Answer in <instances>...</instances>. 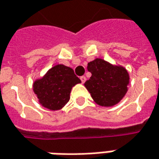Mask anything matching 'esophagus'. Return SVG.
<instances>
[{
    "instance_id": "1",
    "label": "esophagus",
    "mask_w": 159,
    "mask_h": 159,
    "mask_svg": "<svg viewBox=\"0 0 159 159\" xmlns=\"http://www.w3.org/2000/svg\"><path fill=\"white\" fill-rule=\"evenodd\" d=\"M80 80H81V82L84 84V83H85V81H86V77H85L84 75H82V76H80Z\"/></svg>"
}]
</instances>
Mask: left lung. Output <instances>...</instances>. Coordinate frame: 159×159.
Masks as SVG:
<instances>
[{"label": "left lung", "mask_w": 159, "mask_h": 159, "mask_svg": "<svg viewBox=\"0 0 159 159\" xmlns=\"http://www.w3.org/2000/svg\"><path fill=\"white\" fill-rule=\"evenodd\" d=\"M87 69L91 76L84 85L98 104L112 106L125 97L129 78L128 72L123 67L96 59L89 62Z\"/></svg>", "instance_id": "left-lung-1"}]
</instances>
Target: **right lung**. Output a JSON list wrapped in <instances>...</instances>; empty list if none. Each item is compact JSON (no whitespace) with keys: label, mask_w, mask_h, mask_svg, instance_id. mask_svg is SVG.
<instances>
[{"label":"right lung","mask_w":159,"mask_h":159,"mask_svg":"<svg viewBox=\"0 0 159 159\" xmlns=\"http://www.w3.org/2000/svg\"><path fill=\"white\" fill-rule=\"evenodd\" d=\"M81 80L74 70L64 65H57L42 79L35 81L34 92L43 106L51 111L60 110L70 100L71 89Z\"/></svg>","instance_id":"1"}]
</instances>
